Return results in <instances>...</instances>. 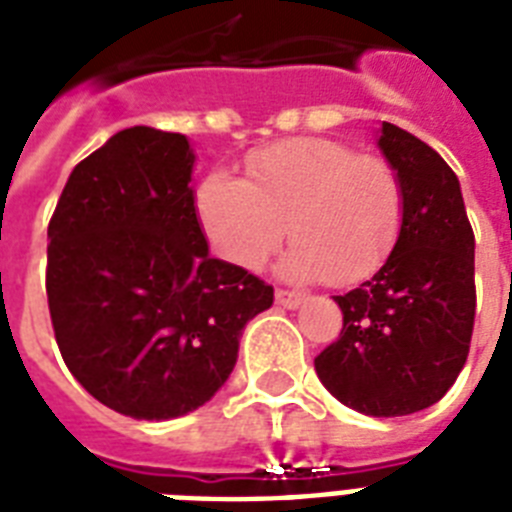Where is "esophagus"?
<instances>
[{
  "label": "esophagus",
  "mask_w": 512,
  "mask_h": 512,
  "mask_svg": "<svg viewBox=\"0 0 512 512\" xmlns=\"http://www.w3.org/2000/svg\"><path fill=\"white\" fill-rule=\"evenodd\" d=\"M303 300V292H295V289H276V303H279L281 308H289V311H292V308H297Z\"/></svg>",
  "instance_id": "1"
}]
</instances>
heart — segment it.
I'll return each mask as SVG.
<instances>
[{
	"instance_id": "b5f03b06",
	"label": "heart",
	"mask_w": 512,
	"mask_h": 512,
	"mask_svg": "<svg viewBox=\"0 0 512 512\" xmlns=\"http://www.w3.org/2000/svg\"><path fill=\"white\" fill-rule=\"evenodd\" d=\"M404 185L382 156L324 138H295L247 156V180L212 170L196 215L212 247L255 271L289 225L287 271L348 287L380 271L404 228Z\"/></svg>"
}]
</instances>
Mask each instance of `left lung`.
Segmentation results:
<instances>
[{"mask_svg": "<svg viewBox=\"0 0 512 512\" xmlns=\"http://www.w3.org/2000/svg\"><path fill=\"white\" fill-rule=\"evenodd\" d=\"M380 148L404 185V228L380 271L337 295L342 329L316 356L324 388L356 412L401 417L444 398L476 321V236L441 156L382 122Z\"/></svg>", "mask_w": 512, "mask_h": 512, "instance_id": "left-lung-1", "label": "left lung"}]
</instances>
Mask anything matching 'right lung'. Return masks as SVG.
Listing matches in <instances>:
<instances>
[{
	"instance_id": "obj_1",
	"label": "right lung",
	"mask_w": 512,
	"mask_h": 512,
	"mask_svg": "<svg viewBox=\"0 0 512 512\" xmlns=\"http://www.w3.org/2000/svg\"><path fill=\"white\" fill-rule=\"evenodd\" d=\"M180 132L130 127L76 164L47 225V305L68 372L135 420L180 417L233 372L273 287L209 257Z\"/></svg>"
}]
</instances>
